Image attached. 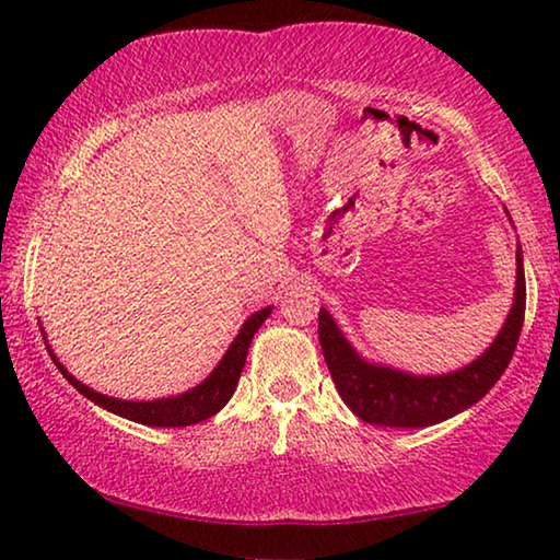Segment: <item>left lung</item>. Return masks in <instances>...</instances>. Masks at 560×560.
I'll return each instance as SVG.
<instances>
[{
    "label": "left lung",
    "instance_id": "1",
    "mask_svg": "<svg viewBox=\"0 0 560 560\" xmlns=\"http://www.w3.org/2000/svg\"><path fill=\"white\" fill-rule=\"evenodd\" d=\"M524 311V254L521 244H516V289L504 326L485 353L459 371L412 375L390 365L371 363L348 343L326 308L318 314V340L338 395L360 420L381 428H430L464 412L497 385L516 350Z\"/></svg>",
    "mask_w": 560,
    "mask_h": 560
}]
</instances>
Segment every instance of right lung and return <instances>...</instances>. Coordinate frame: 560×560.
<instances>
[{"instance_id":"add662e5","label":"right lung","mask_w":560,"mask_h":560,"mask_svg":"<svg viewBox=\"0 0 560 560\" xmlns=\"http://www.w3.org/2000/svg\"><path fill=\"white\" fill-rule=\"evenodd\" d=\"M271 311H273V306H267L244 320L240 334H236V338L232 340V346L226 348V353L222 355L220 363H217L214 371L207 375L200 385H195L192 390H187L183 395L160 397V400H140V402L118 400V397H108L103 393L91 390L89 385L75 381V377L66 371V368L59 363V358L54 355L51 346H46V348H49L54 363L59 365V371L63 373L66 381H69L83 397H89L91 402L103 407V410L126 417V420H132V422L148 424V428H187V424L210 420L212 415L220 412L222 407L230 402V397L236 390V383H240V375H242V368L246 363V353H249L252 338L261 328L264 320L269 318Z\"/></svg>"}]
</instances>
